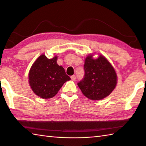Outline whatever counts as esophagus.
I'll return each instance as SVG.
<instances>
[{
    "mask_svg": "<svg viewBox=\"0 0 146 146\" xmlns=\"http://www.w3.org/2000/svg\"><path fill=\"white\" fill-rule=\"evenodd\" d=\"M71 78L72 80H73V81H75V80H76V76L75 75H73L71 76Z\"/></svg>",
    "mask_w": 146,
    "mask_h": 146,
    "instance_id": "34e87169",
    "label": "esophagus"
}]
</instances>
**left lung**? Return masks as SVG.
I'll list each match as a JSON object with an SVG mask.
<instances>
[{
    "instance_id": "8db88e82",
    "label": "left lung",
    "mask_w": 146,
    "mask_h": 146,
    "mask_svg": "<svg viewBox=\"0 0 146 146\" xmlns=\"http://www.w3.org/2000/svg\"><path fill=\"white\" fill-rule=\"evenodd\" d=\"M86 58L85 75L78 83L83 94L93 100H102L113 90L117 85V75L113 68L103 56L93 59Z\"/></svg>"
}]
</instances>
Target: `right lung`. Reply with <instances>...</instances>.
<instances>
[{
    "label": "right lung",
    "mask_w": 146,
    "mask_h": 146,
    "mask_svg": "<svg viewBox=\"0 0 146 146\" xmlns=\"http://www.w3.org/2000/svg\"><path fill=\"white\" fill-rule=\"evenodd\" d=\"M56 61L57 56L48 59L45 55H41L29 71L31 87L36 95L42 98L53 97L64 83L71 80Z\"/></svg>",
    "instance_id": "obj_1"
}]
</instances>
